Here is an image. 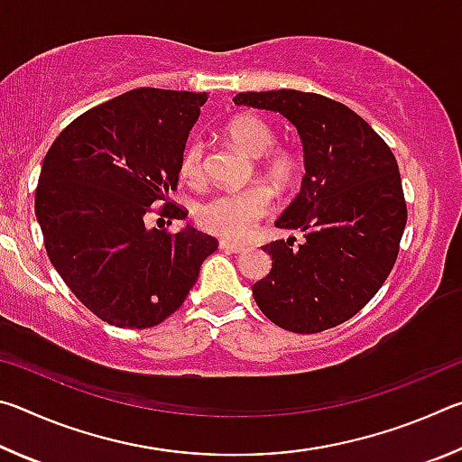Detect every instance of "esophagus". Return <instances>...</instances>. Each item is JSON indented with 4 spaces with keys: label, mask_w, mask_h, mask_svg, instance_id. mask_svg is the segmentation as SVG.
Masks as SVG:
<instances>
[{
    "label": "esophagus",
    "mask_w": 462,
    "mask_h": 462,
    "mask_svg": "<svg viewBox=\"0 0 462 462\" xmlns=\"http://www.w3.org/2000/svg\"><path fill=\"white\" fill-rule=\"evenodd\" d=\"M220 248L226 250V253H242L246 246L245 245H236V242H230V240H222L220 242Z\"/></svg>",
    "instance_id": "34e87169"
}]
</instances>
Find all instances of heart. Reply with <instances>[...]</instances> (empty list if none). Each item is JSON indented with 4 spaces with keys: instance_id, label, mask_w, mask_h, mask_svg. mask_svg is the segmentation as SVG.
I'll use <instances>...</instances> for the list:
<instances>
[{
    "instance_id": "heart-1",
    "label": "heart",
    "mask_w": 462,
    "mask_h": 462,
    "mask_svg": "<svg viewBox=\"0 0 462 462\" xmlns=\"http://www.w3.org/2000/svg\"><path fill=\"white\" fill-rule=\"evenodd\" d=\"M228 138L240 151L256 156V167L263 177L279 191L293 185L300 161L291 148L275 144V130L254 114H240L230 120ZM179 171L185 181L201 185L208 177V144L201 138H191L185 144L179 161ZM273 209V193L267 185L256 183L240 191H222L201 201L195 208V220L206 232L230 240H242L259 226Z\"/></svg>"
}]
</instances>
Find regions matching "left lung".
Listing matches in <instances>:
<instances>
[{"label":"left lung","instance_id":"left-lung-1","mask_svg":"<svg viewBox=\"0 0 462 462\" xmlns=\"http://www.w3.org/2000/svg\"><path fill=\"white\" fill-rule=\"evenodd\" d=\"M234 104L283 114L306 154L301 191L277 220L306 240L263 246L273 269L253 285L256 306L289 332L330 330L373 300L400 254L408 206L395 156L361 116L319 93L246 91Z\"/></svg>","mask_w":462,"mask_h":462}]
</instances>
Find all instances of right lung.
Returning <instances> with one entry per match:
<instances>
[{"mask_svg": "<svg viewBox=\"0 0 462 462\" xmlns=\"http://www.w3.org/2000/svg\"><path fill=\"white\" fill-rule=\"evenodd\" d=\"M208 93L132 89L75 118L44 156L34 195L46 254L85 308L144 330L183 306L217 240L187 226L152 228L148 214L185 220L169 199ZM163 206L153 208L154 202Z\"/></svg>", "mask_w": 462, "mask_h": 462, "instance_id": "1", "label": "right lung"}]
</instances>
